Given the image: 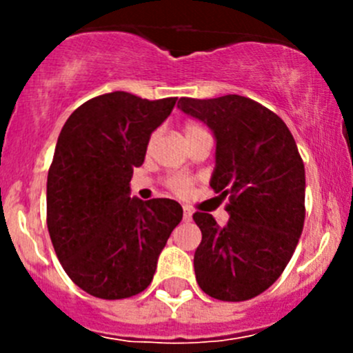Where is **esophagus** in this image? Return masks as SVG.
Segmentation results:
<instances>
[{
  "mask_svg": "<svg viewBox=\"0 0 353 353\" xmlns=\"http://www.w3.org/2000/svg\"><path fill=\"white\" fill-rule=\"evenodd\" d=\"M183 219L184 222H190V220L193 219V212H191V208H188V206H184L183 208Z\"/></svg>",
  "mask_w": 353,
  "mask_h": 353,
  "instance_id": "1",
  "label": "esophagus"
}]
</instances>
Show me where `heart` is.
<instances>
[{"mask_svg": "<svg viewBox=\"0 0 353 353\" xmlns=\"http://www.w3.org/2000/svg\"><path fill=\"white\" fill-rule=\"evenodd\" d=\"M201 133H208L201 124L188 123L186 126H184V134H186V138L194 137V134H201ZM154 140H155V134L150 138V143ZM163 183H165L167 190H170L174 194H177V196H184V194H188L190 193L191 186H193L191 177L184 176V174H172V176H167Z\"/></svg>", "mask_w": 353, "mask_h": 353, "instance_id": "heart-1", "label": "heart"}]
</instances>
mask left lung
I'll return each mask as SVG.
<instances>
[{
    "instance_id": "obj_1",
    "label": "left lung",
    "mask_w": 353,
    "mask_h": 353,
    "mask_svg": "<svg viewBox=\"0 0 353 353\" xmlns=\"http://www.w3.org/2000/svg\"><path fill=\"white\" fill-rule=\"evenodd\" d=\"M177 108L212 128L216 167L210 186L229 198L225 227L210 213L193 215L201 230L196 282L219 301H249L279 280L297 248L305 219L304 162L287 124L252 99L181 97Z\"/></svg>"
}]
</instances>
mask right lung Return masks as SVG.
Returning <instances> with one entry per match:
<instances>
[{"mask_svg":"<svg viewBox=\"0 0 353 353\" xmlns=\"http://www.w3.org/2000/svg\"><path fill=\"white\" fill-rule=\"evenodd\" d=\"M177 97L110 92L90 99L59 133L48 174V230L66 275L99 299H128L152 283L183 206L130 198L134 167Z\"/></svg>","mask_w":353,"mask_h":353,"instance_id":"obj_1","label":"right lung"}]
</instances>
